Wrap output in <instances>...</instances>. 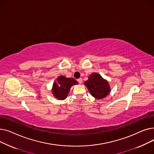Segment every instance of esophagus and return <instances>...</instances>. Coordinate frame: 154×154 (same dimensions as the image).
Wrapping results in <instances>:
<instances>
[{"instance_id": "esophagus-1", "label": "esophagus", "mask_w": 154, "mask_h": 154, "mask_svg": "<svg viewBox=\"0 0 154 154\" xmlns=\"http://www.w3.org/2000/svg\"><path fill=\"white\" fill-rule=\"evenodd\" d=\"M77 82H78L80 84H81L82 82V79L81 78H79V79H77Z\"/></svg>"}]
</instances>
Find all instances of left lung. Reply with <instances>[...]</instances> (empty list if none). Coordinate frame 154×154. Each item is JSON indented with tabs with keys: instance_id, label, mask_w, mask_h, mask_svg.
<instances>
[{
	"instance_id": "obj_1",
	"label": "left lung",
	"mask_w": 154,
	"mask_h": 154,
	"mask_svg": "<svg viewBox=\"0 0 154 154\" xmlns=\"http://www.w3.org/2000/svg\"><path fill=\"white\" fill-rule=\"evenodd\" d=\"M84 85L90 94L97 100L105 98L110 92L109 82L98 73L94 72L88 76V80L84 82Z\"/></svg>"
}]
</instances>
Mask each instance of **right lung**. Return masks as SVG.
Masks as SVG:
<instances>
[{
    "instance_id": "add662e5",
    "label": "right lung",
    "mask_w": 154,
    "mask_h": 154,
    "mask_svg": "<svg viewBox=\"0 0 154 154\" xmlns=\"http://www.w3.org/2000/svg\"><path fill=\"white\" fill-rule=\"evenodd\" d=\"M79 83L74 78H68L64 75L59 76L54 81L52 93L54 97L58 100H65L69 93L71 87Z\"/></svg>"
}]
</instances>
